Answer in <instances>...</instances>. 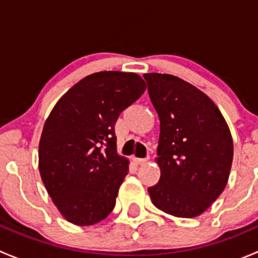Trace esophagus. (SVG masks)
I'll list each match as a JSON object with an SVG mask.
<instances>
[{
    "instance_id": "obj_1",
    "label": "esophagus",
    "mask_w": 258,
    "mask_h": 258,
    "mask_svg": "<svg viewBox=\"0 0 258 258\" xmlns=\"http://www.w3.org/2000/svg\"><path fill=\"white\" fill-rule=\"evenodd\" d=\"M150 160V157H145V158H137V157H134L132 158V161H134L136 165H145V163H147V161Z\"/></svg>"
}]
</instances>
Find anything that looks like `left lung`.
<instances>
[{
	"mask_svg": "<svg viewBox=\"0 0 258 258\" xmlns=\"http://www.w3.org/2000/svg\"><path fill=\"white\" fill-rule=\"evenodd\" d=\"M160 117V181L148 188L158 210L192 218L204 213L227 184L233 158L230 128L206 93L179 77L145 74Z\"/></svg>",
	"mask_w": 258,
	"mask_h": 258,
	"instance_id": "1",
	"label": "left lung"
}]
</instances>
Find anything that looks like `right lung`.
Segmentation results:
<instances>
[{
    "label": "right lung",
    "instance_id": "right-lung-1",
    "mask_svg": "<svg viewBox=\"0 0 258 258\" xmlns=\"http://www.w3.org/2000/svg\"><path fill=\"white\" fill-rule=\"evenodd\" d=\"M145 90V81L134 72H96L52 108L38 146V168L69 222L95 225L113 210L130 163L117 153L114 123Z\"/></svg>",
    "mask_w": 258,
    "mask_h": 258
}]
</instances>
